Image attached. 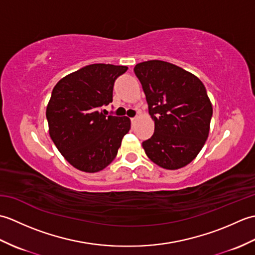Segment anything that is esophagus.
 Masks as SVG:
<instances>
[{"instance_id":"esophagus-1","label":"esophagus","mask_w":255,"mask_h":255,"mask_svg":"<svg viewBox=\"0 0 255 255\" xmlns=\"http://www.w3.org/2000/svg\"><path fill=\"white\" fill-rule=\"evenodd\" d=\"M136 119H137V117H133V118H131V123L133 124L134 122H136Z\"/></svg>"}]
</instances>
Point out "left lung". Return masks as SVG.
<instances>
[{"mask_svg": "<svg viewBox=\"0 0 255 255\" xmlns=\"http://www.w3.org/2000/svg\"><path fill=\"white\" fill-rule=\"evenodd\" d=\"M154 122L152 137L142 142L148 158L177 170L196 158L208 138L213 105L196 75L175 64L149 60L133 69Z\"/></svg>", "mask_w": 255, "mask_h": 255, "instance_id": "8db88e82", "label": "left lung"}]
</instances>
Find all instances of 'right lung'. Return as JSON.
Here are the masks:
<instances>
[{"label": "right lung", "instance_id": "1", "mask_svg": "<svg viewBox=\"0 0 255 255\" xmlns=\"http://www.w3.org/2000/svg\"><path fill=\"white\" fill-rule=\"evenodd\" d=\"M127 69L90 64L66 75L53 88L46 111L49 134L75 169L100 172L116 158L130 119L106 116L101 108L113 102L114 82Z\"/></svg>", "mask_w": 255, "mask_h": 255}]
</instances>
